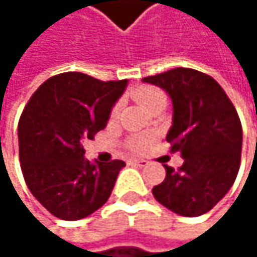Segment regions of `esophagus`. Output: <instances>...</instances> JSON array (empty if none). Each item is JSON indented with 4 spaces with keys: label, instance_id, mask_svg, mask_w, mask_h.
Masks as SVG:
<instances>
[{
    "label": "esophagus",
    "instance_id": "34e87169",
    "mask_svg": "<svg viewBox=\"0 0 257 257\" xmlns=\"http://www.w3.org/2000/svg\"><path fill=\"white\" fill-rule=\"evenodd\" d=\"M129 164H131V165H134V167H140V168L147 167V161H143V159H131V161H129Z\"/></svg>",
    "mask_w": 257,
    "mask_h": 257
}]
</instances>
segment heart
I'll return each instance as SVG.
<instances>
[{"label":"heart","mask_w":257,"mask_h":257,"mask_svg":"<svg viewBox=\"0 0 257 257\" xmlns=\"http://www.w3.org/2000/svg\"><path fill=\"white\" fill-rule=\"evenodd\" d=\"M134 98L137 99V102L143 107V108H147L150 104L159 101V99H165V95L162 90L156 89V87H152V86H143V87H138L135 92H134ZM117 110H119V105L114 107L113 110V114H117ZM149 143V138L147 137H135L132 141H131V147L134 150H141L147 146Z\"/></svg>","instance_id":"b5f03b06"}]
</instances>
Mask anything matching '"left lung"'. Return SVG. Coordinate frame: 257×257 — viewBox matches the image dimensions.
Instances as JSON below:
<instances>
[{
	"mask_svg": "<svg viewBox=\"0 0 257 257\" xmlns=\"http://www.w3.org/2000/svg\"><path fill=\"white\" fill-rule=\"evenodd\" d=\"M164 89L173 102L167 141L183 165H164L165 180L153 187L164 207L184 217L210 211L232 187L241 161L242 128L235 107L213 77L190 68H174L143 78Z\"/></svg>",
	"mask_w": 257,
	"mask_h": 257,
	"instance_id": "left-lung-1",
	"label": "left lung"
}]
</instances>
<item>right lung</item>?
Segmentation results:
<instances>
[{"instance_id":"1","label":"right lung","mask_w":257,"mask_h":257,"mask_svg":"<svg viewBox=\"0 0 257 257\" xmlns=\"http://www.w3.org/2000/svg\"><path fill=\"white\" fill-rule=\"evenodd\" d=\"M126 86L128 80L64 73L28 101L18 126L21 168L31 193L53 216L80 220L110 198L125 162H92L83 143L105 128Z\"/></svg>"}]
</instances>
